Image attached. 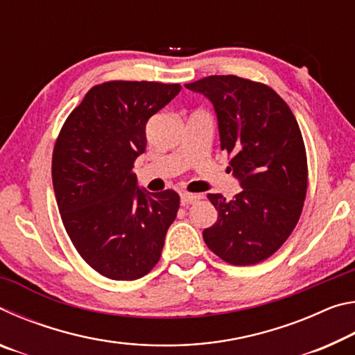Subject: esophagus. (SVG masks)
Segmentation results:
<instances>
[{
    "label": "esophagus",
    "instance_id": "esophagus-1",
    "mask_svg": "<svg viewBox=\"0 0 355 355\" xmlns=\"http://www.w3.org/2000/svg\"><path fill=\"white\" fill-rule=\"evenodd\" d=\"M199 199H200L199 196L189 194V192H183V194H182V205L183 207H188V205H191V203H194V202H197Z\"/></svg>",
    "mask_w": 355,
    "mask_h": 355
}]
</instances>
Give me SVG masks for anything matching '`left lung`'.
Segmentation results:
<instances>
[{"label": "left lung", "instance_id": "1", "mask_svg": "<svg viewBox=\"0 0 355 355\" xmlns=\"http://www.w3.org/2000/svg\"><path fill=\"white\" fill-rule=\"evenodd\" d=\"M184 86L211 100L220 148L243 188L232 200L207 196L218 220L203 230V241L235 266L266 260L291 235L307 196V152L297 120L274 89L248 78L211 75Z\"/></svg>", "mask_w": 355, "mask_h": 355}]
</instances>
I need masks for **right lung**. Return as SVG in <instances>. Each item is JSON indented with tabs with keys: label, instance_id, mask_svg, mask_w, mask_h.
I'll use <instances>...</instances> for the list:
<instances>
[{
	"label": "right lung",
	"instance_id": "add662e5",
	"mask_svg": "<svg viewBox=\"0 0 355 355\" xmlns=\"http://www.w3.org/2000/svg\"><path fill=\"white\" fill-rule=\"evenodd\" d=\"M180 84L106 81L65 119L53 148V188L80 257L112 280H136L159 261L177 218L175 191L144 192L133 172L146 152V125Z\"/></svg>",
	"mask_w": 355,
	"mask_h": 355
}]
</instances>
